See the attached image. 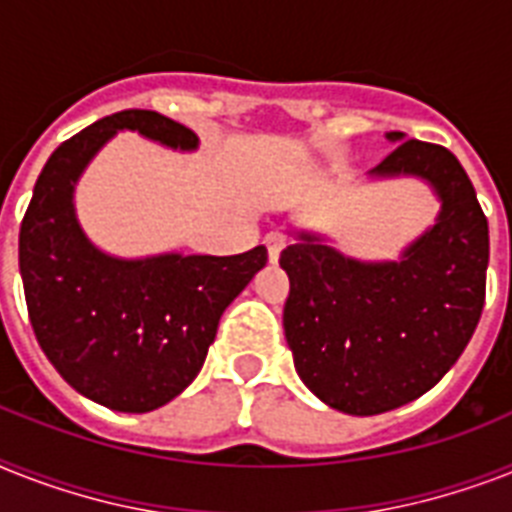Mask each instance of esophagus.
Returning a JSON list of instances; mask_svg holds the SVG:
<instances>
[{"mask_svg":"<svg viewBox=\"0 0 512 512\" xmlns=\"http://www.w3.org/2000/svg\"><path fill=\"white\" fill-rule=\"evenodd\" d=\"M265 247H268L270 263H278V257H281V252H284V247H286V236L284 234H270L268 239H265Z\"/></svg>","mask_w":512,"mask_h":512,"instance_id":"1","label":"esophagus"}]
</instances>
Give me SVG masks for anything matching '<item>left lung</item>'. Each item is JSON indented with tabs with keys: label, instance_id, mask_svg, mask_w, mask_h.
<instances>
[{
	"label": "left lung",
	"instance_id": "obj_1",
	"mask_svg": "<svg viewBox=\"0 0 512 512\" xmlns=\"http://www.w3.org/2000/svg\"><path fill=\"white\" fill-rule=\"evenodd\" d=\"M371 173L421 176L442 199L436 226L402 260L357 263L313 234L278 260L294 368L315 397L350 415L413 402L458 363L479 326L489 265L486 215L450 149L407 139Z\"/></svg>",
	"mask_w": 512,
	"mask_h": 512
}]
</instances>
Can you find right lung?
Segmentation results:
<instances>
[{
	"label": "right lung",
	"mask_w": 512,
	"mask_h": 512,
	"mask_svg": "<svg viewBox=\"0 0 512 512\" xmlns=\"http://www.w3.org/2000/svg\"><path fill=\"white\" fill-rule=\"evenodd\" d=\"M120 128L173 149L197 134L152 110H123L54 149L20 223V276L36 342L83 397L118 413H149L184 392L213 344L223 310L268 263L244 255L118 260L83 236L73 186Z\"/></svg>",
	"instance_id": "obj_1"
}]
</instances>
